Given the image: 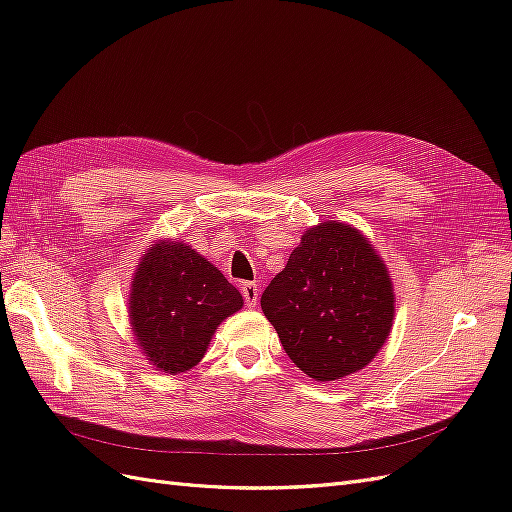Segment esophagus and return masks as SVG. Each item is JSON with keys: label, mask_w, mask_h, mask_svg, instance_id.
<instances>
[{"label": "esophagus", "mask_w": 512, "mask_h": 512, "mask_svg": "<svg viewBox=\"0 0 512 512\" xmlns=\"http://www.w3.org/2000/svg\"><path fill=\"white\" fill-rule=\"evenodd\" d=\"M241 294H243V301L247 307H256L258 305V284L256 282H243L241 284Z\"/></svg>", "instance_id": "34e87169"}]
</instances>
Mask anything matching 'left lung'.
Returning <instances> with one entry per match:
<instances>
[{
	"mask_svg": "<svg viewBox=\"0 0 512 512\" xmlns=\"http://www.w3.org/2000/svg\"><path fill=\"white\" fill-rule=\"evenodd\" d=\"M391 275L359 230L309 228L260 297L280 342L309 378L331 382L376 359L395 316Z\"/></svg>",
	"mask_w": 512,
	"mask_h": 512,
	"instance_id": "left-lung-1",
	"label": "left lung"
}]
</instances>
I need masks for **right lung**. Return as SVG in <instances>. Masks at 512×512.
Instances as JSON below:
<instances>
[{
  "label": "right lung",
  "instance_id": "right-lung-1",
  "mask_svg": "<svg viewBox=\"0 0 512 512\" xmlns=\"http://www.w3.org/2000/svg\"><path fill=\"white\" fill-rule=\"evenodd\" d=\"M243 305L241 292L190 245L162 241L136 269L130 322L147 359L166 374L192 369L218 324Z\"/></svg>",
  "mask_w": 512,
  "mask_h": 512
}]
</instances>
